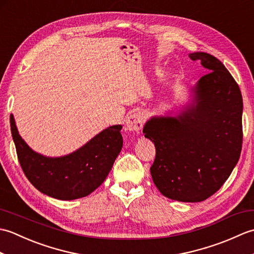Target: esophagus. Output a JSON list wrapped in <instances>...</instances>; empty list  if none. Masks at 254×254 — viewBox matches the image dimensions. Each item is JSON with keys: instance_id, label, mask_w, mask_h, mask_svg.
Returning a JSON list of instances; mask_svg holds the SVG:
<instances>
[{"instance_id": "esophagus-1", "label": "esophagus", "mask_w": 254, "mask_h": 254, "mask_svg": "<svg viewBox=\"0 0 254 254\" xmlns=\"http://www.w3.org/2000/svg\"><path fill=\"white\" fill-rule=\"evenodd\" d=\"M124 127H126V130H127V131L138 133L143 127V118H142V116L137 112L132 113V115H130L127 118Z\"/></svg>"}]
</instances>
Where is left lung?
<instances>
[{
  "mask_svg": "<svg viewBox=\"0 0 254 254\" xmlns=\"http://www.w3.org/2000/svg\"><path fill=\"white\" fill-rule=\"evenodd\" d=\"M189 57L208 73L176 116L152 117L143 133L155 144L150 175L160 193L195 203L217 192L238 163L244 105L238 84L218 59L205 52Z\"/></svg>",
  "mask_w": 254,
  "mask_h": 254,
  "instance_id": "obj_1",
  "label": "left lung"
}]
</instances>
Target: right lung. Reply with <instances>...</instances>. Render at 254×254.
Segmentation results:
<instances>
[{
	"label": "right lung",
	"instance_id": "add662e5",
	"mask_svg": "<svg viewBox=\"0 0 254 254\" xmlns=\"http://www.w3.org/2000/svg\"><path fill=\"white\" fill-rule=\"evenodd\" d=\"M10 131L19 164L37 190L48 196L71 201L87 196L109 174L123 145L122 126L102 130L75 152L61 157H47L32 150L19 135L14 116Z\"/></svg>",
	"mask_w": 254,
	"mask_h": 254
}]
</instances>
